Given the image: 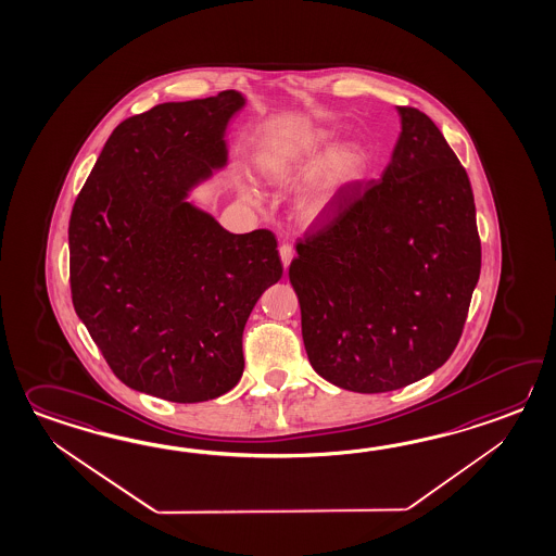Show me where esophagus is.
<instances>
[{
    "instance_id": "esophagus-1",
    "label": "esophagus",
    "mask_w": 556,
    "mask_h": 556,
    "mask_svg": "<svg viewBox=\"0 0 556 556\" xmlns=\"http://www.w3.org/2000/svg\"><path fill=\"white\" fill-rule=\"evenodd\" d=\"M293 255H295V251H293V248L291 245H281L279 248V257H281V263H283L285 269L291 265V261H293Z\"/></svg>"
}]
</instances>
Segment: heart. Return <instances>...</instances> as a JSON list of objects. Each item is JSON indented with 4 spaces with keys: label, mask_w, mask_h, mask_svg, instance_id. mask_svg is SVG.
<instances>
[{
    "label": "heart",
    "mask_w": 556,
    "mask_h": 556,
    "mask_svg": "<svg viewBox=\"0 0 556 556\" xmlns=\"http://www.w3.org/2000/svg\"><path fill=\"white\" fill-rule=\"evenodd\" d=\"M339 134L331 127L307 125L281 129L261 139L257 163L263 175L273 184H287L305 172L311 161L331 148ZM370 172L369 149L361 143H341L323 161L319 184L301 201V217L308 223L321 222L339 205L349 189L358 186ZM248 198L255 195L253 187H243Z\"/></svg>",
    "instance_id": "b5f03b06"
}]
</instances>
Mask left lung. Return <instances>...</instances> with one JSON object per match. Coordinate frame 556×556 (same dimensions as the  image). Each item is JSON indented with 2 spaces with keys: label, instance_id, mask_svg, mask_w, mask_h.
I'll return each mask as SVG.
<instances>
[{
  "label": "left lung",
  "instance_id": "obj_1",
  "mask_svg": "<svg viewBox=\"0 0 556 556\" xmlns=\"http://www.w3.org/2000/svg\"><path fill=\"white\" fill-rule=\"evenodd\" d=\"M396 112L383 177L355 187L289 267L313 369L355 393L395 391L439 369L481 275L469 175L431 117Z\"/></svg>",
  "mask_w": 556,
  "mask_h": 556
}]
</instances>
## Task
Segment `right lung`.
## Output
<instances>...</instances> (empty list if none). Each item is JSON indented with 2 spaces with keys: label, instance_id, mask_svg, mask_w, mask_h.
I'll list each match as a JSON object with an SVG mask.
<instances>
[{
  "label": "right lung",
  "instance_id": "1",
  "mask_svg": "<svg viewBox=\"0 0 556 556\" xmlns=\"http://www.w3.org/2000/svg\"><path fill=\"white\" fill-rule=\"evenodd\" d=\"M239 91L169 101L113 129L70 219L75 313L122 383L173 403L225 395L243 329L283 275L275 235H235L187 201L229 161Z\"/></svg>",
  "mask_w": 556,
  "mask_h": 556
}]
</instances>
